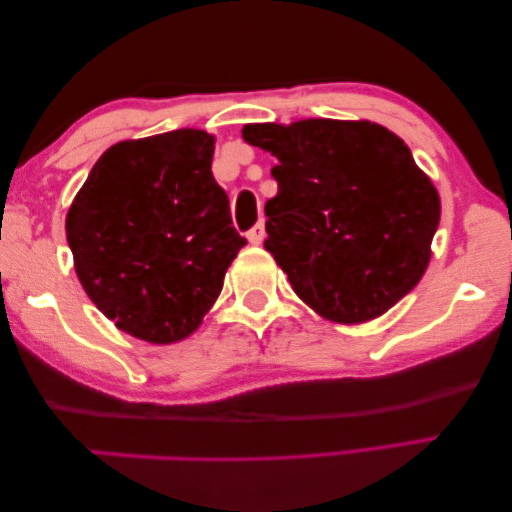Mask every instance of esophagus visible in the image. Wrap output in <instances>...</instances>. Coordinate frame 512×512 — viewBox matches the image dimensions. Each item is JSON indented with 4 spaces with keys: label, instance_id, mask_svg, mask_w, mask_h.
Returning <instances> with one entry per match:
<instances>
[{
    "label": "esophagus",
    "instance_id": "34e87169",
    "mask_svg": "<svg viewBox=\"0 0 512 512\" xmlns=\"http://www.w3.org/2000/svg\"><path fill=\"white\" fill-rule=\"evenodd\" d=\"M247 240L251 242V245H261V242L265 240V224L258 222L254 229L247 231Z\"/></svg>",
    "mask_w": 512,
    "mask_h": 512
}]
</instances>
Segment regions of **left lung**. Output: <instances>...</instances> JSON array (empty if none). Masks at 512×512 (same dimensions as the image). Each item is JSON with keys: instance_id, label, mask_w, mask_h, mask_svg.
Segmentation results:
<instances>
[{"instance_id": "1", "label": "left lung", "mask_w": 512, "mask_h": 512, "mask_svg": "<svg viewBox=\"0 0 512 512\" xmlns=\"http://www.w3.org/2000/svg\"><path fill=\"white\" fill-rule=\"evenodd\" d=\"M242 138L279 161L265 249L315 313L363 324L420 283L440 197L404 140L367 120L245 124Z\"/></svg>"}]
</instances>
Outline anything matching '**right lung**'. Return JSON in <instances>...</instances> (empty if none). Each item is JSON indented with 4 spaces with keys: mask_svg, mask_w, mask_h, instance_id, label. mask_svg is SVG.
Instances as JSON below:
<instances>
[{
    "mask_svg": "<svg viewBox=\"0 0 512 512\" xmlns=\"http://www.w3.org/2000/svg\"><path fill=\"white\" fill-rule=\"evenodd\" d=\"M215 136L177 129L99 156L65 217L86 295L124 333L154 345L197 329L247 240L213 179Z\"/></svg>",
    "mask_w": 512,
    "mask_h": 512,
    "instance_id": "obj_1",
    "label": "right lung"
}]
</instances>
